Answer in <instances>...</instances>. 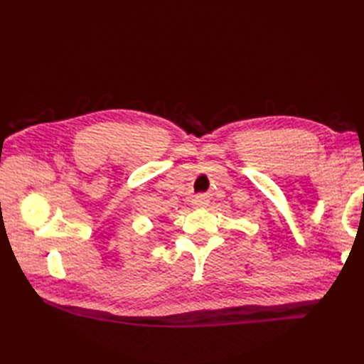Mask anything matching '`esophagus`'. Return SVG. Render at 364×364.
Segmentation results:
<instances>
[{"instance_id": "obj_1", "label": "esophagus", "mask_w": 364, "mask_h": 364, "mask_svg": "<svg viewBox=\"0 0 364 364\" xmlns=\"http://www.w3.org/2000/svg\"><path fill=\"white\" fill-rule=\"evenodd\" d=\"M208 203H209V197L206 194L196 196L194 200H193V206L194 208H206Z\"/></svg>"}]
</instances>
